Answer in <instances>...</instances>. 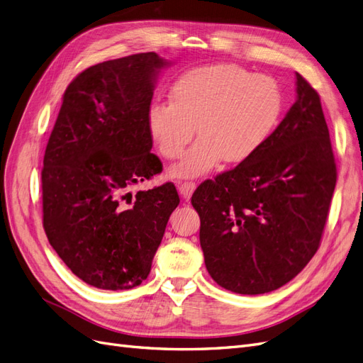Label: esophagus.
<instances>
[{
	"label": "esophagus",
	"instance_id": "1",
	"mask_svg": "<svg viewBox=\"0 0 363 363\" xmlns=\"http://www.w3.org/2000/svg\"><path fill=\"white\" fill-rule=\"evenodd\" d=\"M177 186H179V192H180V195L183 196L184 200H189L191 195L194 194V191L196 188V184L194 182H184V183L179 182Z\"/></svg>",
	"mask_w": 363,
	"mask_h": 363
}]
</instances>
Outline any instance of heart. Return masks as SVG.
Masks as SVG:
<instances>
[{
	"instance_id": "obj_1",
	"label": "heart",
	"mask_w": 363,
	"mask_h": 363,
	"mask_svg": "<svg viewBox=\"0 0 363 363\" xmlns=\"http://www.w3.org/2000/svg\"><path fill=\"white\" fill-rule=\"evenodd\" d=\"M283 112L279 83L238 65L191 69L175 82L171 101L152 103L148 128L162 156L177 159L192 138L200 139L171 174L195 179L219 162L239 164L263 147Z\"/></svg>"
}]
</instances>
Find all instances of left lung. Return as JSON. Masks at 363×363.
Wrapping results in <instances>:
<instances>
[{
  "label": "left lung",
  "instance_id": "1",
  "mask_svg": "<svg viewBox=\"0 0 363 363\" xmlns=\"http://www.w3.org/2000/svg\"><path fill=\"white\" fill-rule=\"evenodd\" d=\"M296 100L263 147L192 195L206 268L219 286L267 294L313 257L336 184L320 95L296 74Z\"/></svg>",
  "mask_w": 363,
  "mask_h": 363
}]
</instances>
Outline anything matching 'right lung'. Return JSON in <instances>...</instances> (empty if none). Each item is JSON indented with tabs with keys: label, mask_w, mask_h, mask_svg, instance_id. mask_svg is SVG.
Segmentation results:
<instances>
[{
	"label": "right lung",
	"mask_w": 363,
	"mask_h": 363,
	"mask_svg": "<svg viewBox=\"0 0 363 363\" xmlns=\"http://www.w3.org/2000/svg\"><path fill=\"white\" fill-rule=\"evenodd\" d=\"M171 62L156 52L84 69L63 94L42 169L43 228L77 277L98 289L138 286L180 199L172 183L130 189L162 171L148 111Z\"/></svg>",
	"instance_id": "obj_1"
}]
</instances>
